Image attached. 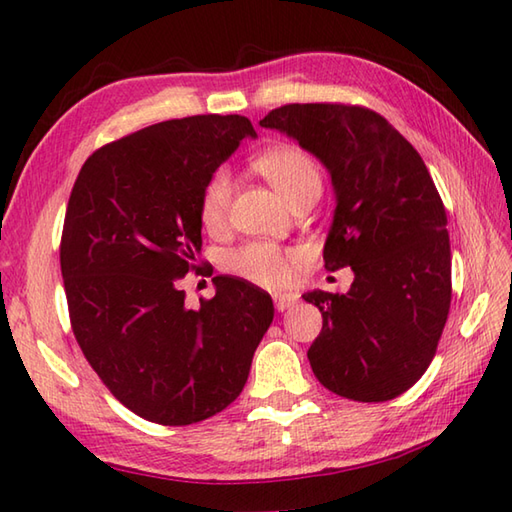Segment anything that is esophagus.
<instances>
[{
	"label": "esophagus",
	"mask_w": 512,
	"mask_h": 512,
	"mask_svg": "<svg viewBox=\"0 0 512 512\" xmlns=\"http://www.w3.org/2000/svg\"><path fill=\"white\" fill-rule=\"evenodd\" d=\"M273 299H275V308L279 312H286L297 303V295H288V292H277V295H273Z\"/></svg>",
	"instance_id": "34e87169"
}]
</instances>
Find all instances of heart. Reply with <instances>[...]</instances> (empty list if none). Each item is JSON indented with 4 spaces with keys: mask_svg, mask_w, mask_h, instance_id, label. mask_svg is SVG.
Returning <instances> with one entry per match:
<instances>
[{
    "mask_svg": "<svg viewBox=\"0 0 512 512\" xmlns=\"http://www.w3.org/2000/svg\"><path fill=\"white\" fill-rule=\"evenodd\" d=\"M257 173L273 184L275 191L290 206L308 195H319L321 191V169L312 156L297 145H275L264 149L253 160ZM233 182L228 171L217 169L206 180L200 193V224L204 231L222 233L231 211ZM226 270L237 277L253 281L257 286L281 288L295 279L303 264V253L297 248L279 246L270 242H248L239 246L224 259Z\"/></svg>",
    "mask_w": 512,
    "mask_h": 512,
    "instance_id": "1",
    "label": "heart"
}]
</instances>
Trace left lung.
<instances>
[{
    "label": "left lung",
    "instance_id": "left-lung-1",
    "mask_svg": "<svg viewBox=\"0 0 512 512\" xmlns=\"http://www.w3.org/2000/svg\"><path fill=\"white\" fill-rule=\"evenodd\" d=\"M262 127L297 138L336 191L325 268L352 266L350 290H314V376L336 396L385 402L416 385L436 356L451 308L447 211L420 154L363 105L290 103Z\"/></svg>",
    "mask_w": 512,
    "mask_h": 512
}]
</instances>
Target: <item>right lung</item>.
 Segmentation results:
<instances>
[{
	"label": "right lung",
	"instance_id": "1",
	"mask_svg": "<svg viewBox=\"0 0 512 512\" xmlns=\"http://www.w3.org/2000/svg\"><path fill=\"white\" fill-rule=\"evenodd\" d=\"M255 136L246 116L173 118L99 147L83 162L61 233V275L83 356L116 400L149 422L184 427L242 394L273 323V299L239 277L187 308L178 288L198 253L200 193Z\"/></svg>",
	"mask_w": 512,
	"mask_h": 512
}]
</instances>
